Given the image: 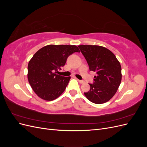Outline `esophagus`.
I'll use <instances>...</instances> for the list:
<instances>
[{
    "label": "esophagus",
    "instance_id": "1",
    "mask_svg": "<svg viewBox=\"0 0 147 147\" xmlns=\"http://www.w3.org/2000/svg\"><path fill=\"white\" fill-rule=\"evenodd\" d=\"M78 82L80 83H83L84 82V81H83V80H78Z\"/></svg>",
    "mask_w": 147,
    "mask_h": 147
}]
</instances>
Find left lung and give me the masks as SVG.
Segmentation results:
<instances>
[{
	"instance_id": "1",
	"label": "left lung",
	"mask_w": 147,
	"mask_h": 147,
	"mask_svg": "<svg viewBox=\"0 0 147 147\" xmlns=\"http://www.w3.org/2000/svg\"><path fill=\"white\" fill-rule=\"evenodd\" d=\"M90 70L96 73L90 90L84 92L92 103L108 102L117 92L121 82V67L113 53L104 47L79 45Z\"/></svg>"
}]
</instances>
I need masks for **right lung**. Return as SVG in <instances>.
<instances>
[{"label":"right lung","instance_id":"add662e5","mask_svg":"<svg viewBox=\"0 0 147 147\" xmlns=\"http://www.w3.org/2000/svg\"><path fill=\"white\" fill-rule=\"evenodd\" d=\"M80 52L75 45H49L40 49L29 61L28 78L33 91L41 99L51 101L65 91L70 77L56 74L67 57Z\"/></svg>","mask_w":147,"mask_h":147}]
</instances>
